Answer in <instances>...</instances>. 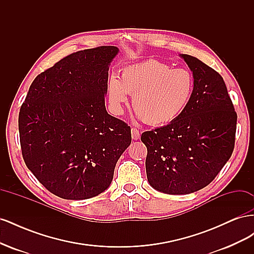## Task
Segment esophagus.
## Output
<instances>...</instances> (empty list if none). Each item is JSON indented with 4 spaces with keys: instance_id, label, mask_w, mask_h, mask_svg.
<instances>
[{
    "instance_id": "esophagus-1",
    "label": "esophagus",
    "mask_w": 254,
    "mask_h": 254,
    "mask_svg": "<svg viewBox=\"0 0 254 254\" xmlns=\"http://www.w3.org/2000/svg\"><path fill=\"white\" fill-rule=\"evenodd\" d=\"M131 136H132L133 140H139V139H140V131H139V129L132 128V129H131Z\"/></svg>"
}]
</instances>
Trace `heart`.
<instances>
[{
  "instance_id": "heart-1",
  "label": "heart",
  "mask_w": 254,
  "mask_h": 254,
  "mask_svg": "<svg viewBox=\"0 0 254 254\" xmlns=\"http://www.w3.org/2000/svg\"><path fill=\"white\" fill-rule=\"evenodd\" d=\"M194 91V79L184 68H172L159 60H146L126 66L120 79L108 81L107 96L111 111L120 115L132 96V107L137 115L151 126L174 122L186 110Z\"/></svg>"
}]
</instances>
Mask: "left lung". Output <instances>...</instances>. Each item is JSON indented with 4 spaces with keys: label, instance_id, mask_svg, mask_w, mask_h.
<instances>
[{
    "label": "left lung",
    "instance_id": "obj_1",
    "mask_svg": "<svg viewBox=\"0 0 254 254\" xmlns=\"http://www.w3.org/2000/svg\"><path fill=\"white\" fill-rule=\"evenodd\" d=\"M194 77L190 101L170 124L142 133L150 186L172 195L194 193L210 184L231 157L237 114L219 73L187 54Z\"/></svg>",
    "mask_w": 254,
    "mask_h": 254
}]
</instances>
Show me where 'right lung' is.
<instances>
[{"mask_svg":"<svg viewBox=\"0 0 254 254\" xmlns=\"http://www.w3.org/2000/svg\"><path fill=\"white\" fill-rule=\"evenodd\" d=\"M117 47L71 54L30 84L19 113L22 156L51 193L80 200L109 188L131 129L108 114L105 95Z\"/></svg>","mask_w":254,"mask_h":254,"instance_id":"add662e5","label":"right lung"}]
</instances>
